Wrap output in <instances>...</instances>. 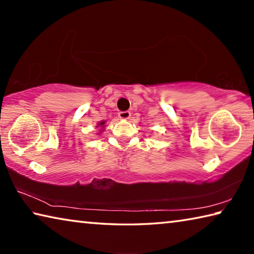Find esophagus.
Returning a JSON list of instances; mask_svg holds the SVG:
<instances>
[{"mask_svg": "<svg viewBox=\"0 0 254 254\" xmlns=\"http://www.w3.org/2000/svg\"><path fill=\"white\" fill-rule=\"evenodd\" d=\"M130 117H131V112H128V111H122L119 113V118L122 120H128L130 119Z\"/></svg>", "mask_w": 254, "mask_h": 254, "instance_id": "1", "label": "esophagus"}]
</instances>
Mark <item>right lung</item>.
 I'll list each match as a JSON object with an SVG mask.
<instances>
[{
	"label": "right lung",
	"mask_w": 254,
	"mask_h": 254,
	"mask_svg": "<svg viewBox=\"0 0 254 254\" xmlns=\"http://www.w3.org/2000/svg\"><path fill=\"white\" fill-rule=\"evenodd\" d=\"M104 124H105V121H102V122L98 123V126H97V127H101L103 128V127H104Z\"/></svg>",
	"instance_id": "obj_1"
}]
</instances>
